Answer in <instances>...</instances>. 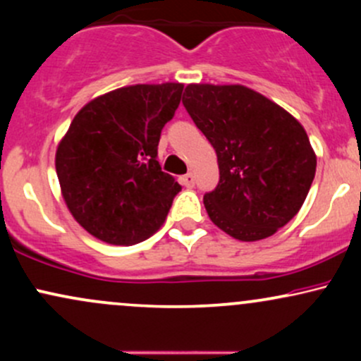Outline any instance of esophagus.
<instances>
[{
	"instance_id": "esophagus-1",
	"label": "esophagus",
	"mask_w": 361,
	"mask_h": 361,
	"mask_svg": "<svg viewBox=\"0 0 361 361\" xmlns=\"http://www.w3.org/2000/svg\"><path fill=\"white\" fill-rule=\"evenodd\" d=\"M180 183L186 186V188H192V186L195 185V176L193 173H186V175H183L180 178Z\"/></svg>"
}]
</instances>
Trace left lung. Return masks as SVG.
Listing matches in <instances>:
<instances>
[{
    "instance_id": "obj_1",
    "label": "left lung",
    "mask_w": 361,
    "mask_h": 361,
    "mask_svg": "<svg viewBox=\"0 0 361 361\" xmlns=\"http://www.w3.org/2000/svg\"><path fill=\"white\" fill-rule=\"evenodd\" d=\"M183 105L217 152V188L204 197L210 221L238 241L270 238L305 202L317 157L302 123L243 85L192 82Z\"/></svg>"
}]
</instances>
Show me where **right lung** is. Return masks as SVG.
<instances>
[{
	"mask_svg": "<svg viewBox=\"0 0 361 361\" xmlns=\"http://www.w3.org/2000/svg\"><path fill=\"white\" fill-rule=\"evenodd\" d=\"M181 91V82L123 86L74 115L57 144L56 171L69 212L93 238L130 246L166 221L181 186L156 156Z\"/></svg>",
	"mask_w": 361,
	"mask_h": 361,
	"instance_id": "right-lung-1",
	"label": "right lung"
}]
</instances>
